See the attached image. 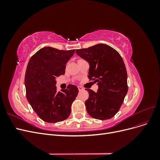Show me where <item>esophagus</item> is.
<instances>
[{"label": "esophagus", "mask_w": 160, "mask_h": 160, "mask_svg": "<svg viewBox=\"0 0 160 160\" xmlns=\"http://www.w3.org/2000/svg\"><path fill=\"white\" fill-rule=\"evenodd\" d=\"M78 89H79V91H81L84 90V88H82V87H81V86H79V87H78Z\"/></svg>", "instance_id": "esophagus-1"}]
</instances>
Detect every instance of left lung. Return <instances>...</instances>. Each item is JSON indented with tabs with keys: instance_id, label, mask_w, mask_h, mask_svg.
<instances>
[{
	"instance_id": "1",
	"label": "left lung",
	"mask_w": 160,
	"mask_h": 160,
	"mask_svg": "<svg viewBox=\"0 0 160 160\" xmlns=\"http://www.w3.org/2000/svg\"><path fill=\"white\" fill-rule=\"evenodd\" d=\"M77 55L89 62L88 78L98 83L97 93L91 89L85 101L87 111L97 119H109L117 113L128 91V74L122 57L111 47L98 44L76 49Z\"/></svg>"
}]
</instances>
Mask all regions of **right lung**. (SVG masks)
<instances>
[{"label":"right lung","mask_w":160,"mask_h":160,"mask_svg":"<svg viewBox=\"0 0 160 160\" xmlns=\"http://www.w3.org/2000/svg\"><path fill=\"white\" fill-rule=\"evenodd\" d=\"M75 49L59 50L46 47L38 50L30 59L25 77L27 99L32 109L42 120L57 123L68 118L72 103L79 93L77 87L57 90L56 78L65 74L66 63Z\"/></svg>","instance_id":"right-lung-1"}]
</instances>
